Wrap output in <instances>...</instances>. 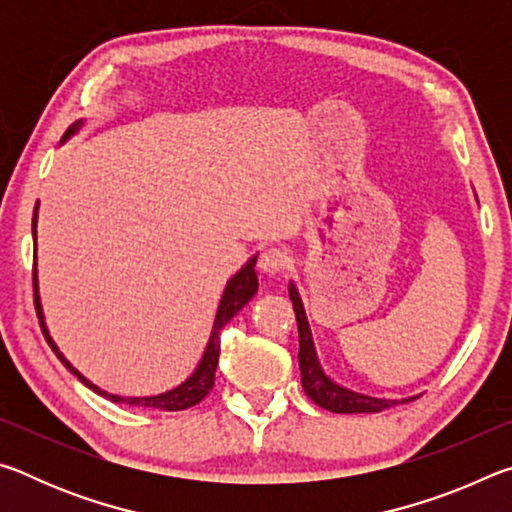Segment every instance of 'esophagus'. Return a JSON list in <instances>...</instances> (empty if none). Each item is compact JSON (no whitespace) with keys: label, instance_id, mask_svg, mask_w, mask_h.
I'll return each mask as SVG.
<instances>
[{"label":"esophagus","instance_id":"1","mask_svg":"<svg viewBox=\"0 0 512 512\" xmlns=\"http://www.w3.org/2000/svg\"><path fill=\"white\" fill-rule=\"evenodd\" d=\"M289 262H291V255H289L287 248L271 246V248H266L262 255H259L257 266L264 275H277L289 266Z\"/></svg>","mask_w":512,"mask_h":512}]
</instances>
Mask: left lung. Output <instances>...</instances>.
Wrapping results in <instances>:
<instances>
[{"label": "left lung", "mask_w": 512, "mask_h": 512, "mask_svg": "<svg viewBox=\"0 0 512 512\" xmlns=\"http://www.w3.org/2000/svg\"><path fill=\"white\" fill-rule=\"evenodd\" d=\"M289 298L293 302V311H296V320H298V336H300L298 363H300V375H302V388H305V393L311 402H316L320 409L332 411V413H379L384 409H391V406L400 402L415 400V397H406V400H384V397H372L339 384V381L325 370L323 361H320L314 336H311V329H309L305 307H302V300L293 282H289Z\"/></svg>", "instance_id": "left-lung-1"}]
</instances>
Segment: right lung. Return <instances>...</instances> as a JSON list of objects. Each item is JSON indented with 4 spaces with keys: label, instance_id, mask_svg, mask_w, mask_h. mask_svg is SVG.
Segmentation results:
<instances>
[{
    "label": "right lung",
    "instance_id": "add662e5",
    "mask_svg": "<svg viewBox=\"0 0 512 512\" xmlns=\"http://www.w3.org/2000/svg\"><path fill=\"white\" fill-rule=\"evenodd\" d=\"M81 128V121H76V124L69 128L67 135L63 137V142L67 140L69 135H74L76 131ZM36 225H38V203H36V210H33V237H36ZM255 264H257V255H253L248 259V262L241 266V271L232 277L228 282V287H225L221 302H219V309H216V318H214V325H212V334H210V341H207V348L203 352L201 361H198L196 370L189 375L183 384L171 388L167 393H160V395H149V397H121V395H112L101 391L99 386H94L90 379H85L79 370H76L72 363H69L63 352L58 350V345L54 343V339L49 336V329L45 325V314H42V305H40V293H38V273H36V264H33V302H36V311H38V320H40V329L42 334H45V339L49 343V348L56 352V357L60 359V363L69 370L74 372L76 377H79L85 386L92 388L94 393H99L106 397L110 402H119V404H131V406H144V409H158V411H185L189 406H196L198 402L203 400V397L212 391L214 386V372L216 366H219V354H221V329L230 323L232 318H235L241 309H244L253 296L257 293V273H255Z\"/></svg>",
    "mask_w": 512,
    "mask_h": 512
}]
</instances>
